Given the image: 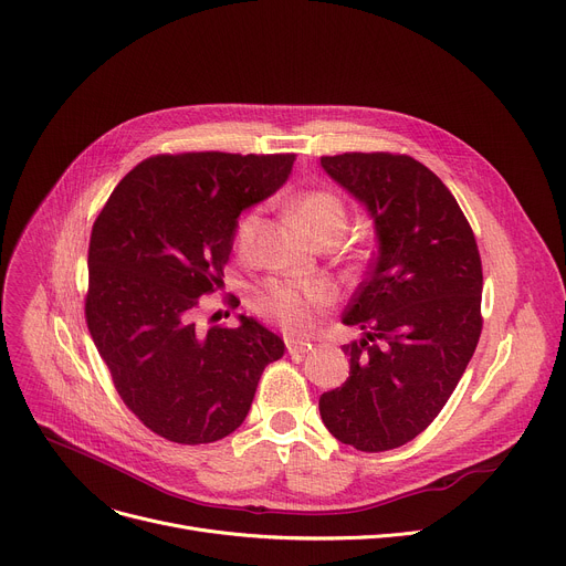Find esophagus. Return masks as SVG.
Listing matches in <instances>:
<instances>
[{
  "mask_svg": "<svg viewBox=\"0 0 566 566\" xmlns=\"http://www.w3.org/2000/svg\"><path fill=\"white\" fill-rule=\"evenodd\" d=\"M285 349L290 356H298V354H308L313 349V342L311 339H294V337H287L285 339Z\"/></svg>",
  "mask_w": 566,
  "mask_h": 566,
  "instance_id": "obj_1",
  "label": "esophagus"
}]
</instances>
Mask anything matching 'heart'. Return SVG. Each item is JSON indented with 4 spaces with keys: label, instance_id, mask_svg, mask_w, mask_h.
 Masks as SVG:
<instances>
[{
    "label": "heart",
    "instance_id": "1",
    "mask_svg": "<svg viewBox=\"0 0 566 566\" xmlns=\"http://www.w3.org/2000/svg\"><path fill=\"white\" fill-rule=\"evenodd\" d=\"M298 224L308 231L311 238L346 229V203L333 190H308L298 195L292 206ZM260 224V214L255 210L247 212L235 229V251L249 255L253 238ZM335 301V287L326 281H290V279H270L260 285L253 296L251 306L255 313L279 322L290 333H306L326 308Z\"/></svg>",
    "mask_w": 566,
    "mask_h": 566
}]
</instances>
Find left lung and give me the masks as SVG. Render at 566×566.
Instances as JSON below:
<instances>
[{"label": "left lung", "mask_w": 566, "mask_h": 566, "mask_svg": "<svg viewBox=\"0 0 566 566\" xmlns=\"http://www.w3.org/2000/svg\"><path fill=\"white\" fill-rule=\"evenodd\" d=\"M328 177L356 197L376 231V253L342 322L349 378L324 392L335 440L378 453L415 440L440 415L481 337L483 268L455 197L410 156H322Z\"/></svg>", "instance_id": "obj_1"}]
</instances>
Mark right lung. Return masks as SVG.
<instances>
[{
  "label": "right lung",
  "instance_id": "obj_1",
  "mask_svg": "<svg viewBox=\"0 0 566 566\" xmlns=\"http://www.w3.org/2000/svg\"><path fill=\"white\" fill-rule=\"evenodd\" d=\"M294 154H163L143 160L102 208L88 249L85 322L117 395L149 430L208 444L247 417L283 339L240 315L199 331V296L222 287L242 210L272 197Z\"/></svg>",
  "mask_w": 566,
  "mask_h": 566
}]
</instances>
